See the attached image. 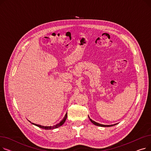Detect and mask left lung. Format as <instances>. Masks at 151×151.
<instances>
[{
  "label": "left lung",
  "mask_w": 151,
  "mask_h": 151,
  "mask_svg": "<svg viewBox=\"0 0 151 151\" xmlns=\"http://www.w3.org/2000/svg\"><path fill=\"white\" fill-rule=\"evenodd\" d=\"M88 117H89V116H88ZM89 120L91 121V122H92V124H93L94 125H97V126H100V127H111V126H113V125H115L117 124H113V125H104V124H99V123H97V122H95V121H92V120L91 119H90L89 117Z\"/></svg>",
  "instance_id": "left-lung-1"
}]
</instances>
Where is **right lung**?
Segmentation results:
<instances>
[{"label":"right lung","mask_w":151,"mask_h":151,"mask_svg":"<svg viewBox=\"0 0 151 151\" xmlns=\"http://www.w3.org/2000/svg\"><path fill=\"white\" fill-rule=\"evenodd\" d=\"M67 113H66L65 117H63V119L58 124H57L56 125H53V126H43V125H38V124H34V123H32V124L38 127L41 128V129H45V130H51V129H56V128H58L60 126L62 125L63 124H64V122H65L66 119H67ZM30 122H31L30 121H29Z\"/></svg>","instance_id":"obj_1"}]
</instances>
